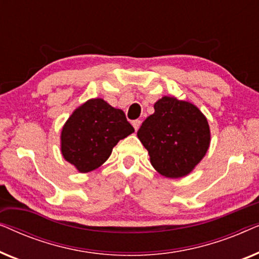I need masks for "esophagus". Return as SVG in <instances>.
<instances>
[{
    "instance_id": "esophagus-1",
    "label": "esophagus",
    "mask_w": 259,
    "mask_h": 259,
    "mask_svg": "<svg viewBox=\"0 0 259 259\" xmlns=\"http://www.w3.org/2000/svg\"><path fill=\"white\" fill-rule=\"evenodd\" d=\"M132 125L134 127V130L138 131V130H139L140 125H141V121H140V120H134V121L132 122Z\"/></svg>"
}]
</instances>
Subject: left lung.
<instances>
[{
    "mask_svg": "<svg viewBox=\"0 0 259 259\" xmlns=\"http://www.w3.org/2000/svg\"><path fill=\"white\" fill-rule=\"evenodd\" d=\"M150 154L155 171L166 178L190 175L210 147L207 119L196 105L176 97H162L154 104L137 133Z\"/></svg>",
    "mask_w": 259,
    "mask_h": 259,
    "instance_id": "8db88e82",
    "label": "left lung"
}]
</instances>
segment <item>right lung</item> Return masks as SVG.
I'll list each match as a JSON object with an SVG mask.
<instances>
[{"label": "right lung", "mask_w": 259, "mask_h": 259, "mask_svg": "<svg viewBox=\"0 0 259 259\" xmlns=\"http://www.w3.org/2000/svg\"><path fill=\"white\" fill-rule=\"evenodd\" d=\"M133 132L121 109L112 107L104 99H90L63 125L61 153L79 172H91L100 167L113 147Z\"/></svg>", "instance_id": "1"}]
</instances>
